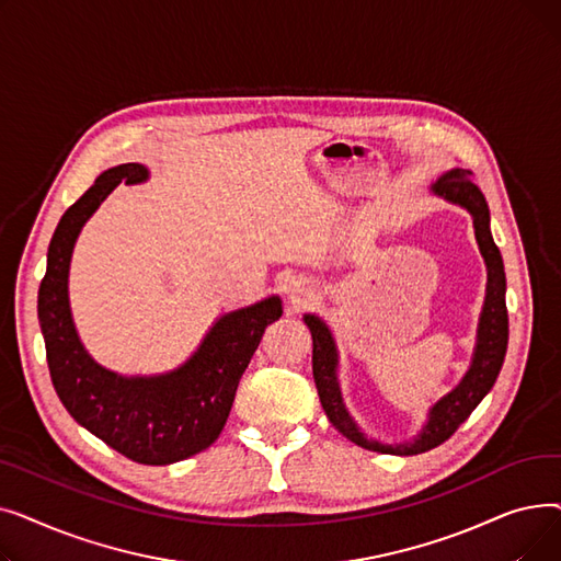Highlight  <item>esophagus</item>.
I'll return each mask as SVG.
<instances>
[{
  "mask_svg": "<svg viewBox=\"0 0 561 561\" xmlns=\"http://www.w3.org/2000/svg\"><path fill=\"white\" fill-rule=\"evenodd\" d=\"M286 293H288V298L293 300V302H302V300H307V296H309V286H307V282H302V279H293L290 284H288V288H286Z\"/></svg>",
  "mask_w": 561,
  "mask_h": 561,
  "instance_id": "obj_1",
  "label": "esophagus"
}]
</instances>
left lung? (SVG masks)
I'll return each instance as SVG.
<instances>
[{"label": "left lung", "instance_id": "8db88e82", "mask_svg": "<svg viewBox=\"0 0 561 561\" xmlns=\"http://www.w3.org/2000/svg\"><path fill=\"white\" fill-rule=\"evenodd\" d=\"M434 193L444 195L446 199L466 206L473 216L476 236L480 250L484 254L486 268H489V286H486V300L480 318V332H478V347L470 370L461 379V385L448 393L444 400L436 402L430 414V423L425 425L423 434L414 440V444H398V446H385L377 444L373 438H366L359 427L352 423L350 414L343 407L339 381H336V352L332 336L328 328L316 316H305V322L311 330L313 339V381L318 389V398L322 409L330 419V423L345 436L352 444H357L366 450L387 453V455H421L448 440L457 427L473 414V409L482 402V398L491 391L495 385L497 373L503 368L505 352H507V339H510V316L505 305V265L503 256H500L497 245L493 243V236L489 229V206L480 191V186L470 180V170H450L448 174L440 176L434 184Z\"/></svg>", "mask_w": 561, "mask_h": 561}]
</instances>
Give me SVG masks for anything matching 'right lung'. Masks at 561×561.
<instances>
[{
	"instance_id": "right-lung-1",
	"label": "right lung",
	"mask_w": 561,
	"mask_h": 561,
	"mask_svg": "<svg viewBox=\"0 0 561 561\" xmlns=\"http://www.w3.org/2000/svg\"><path fill=\"white\" fill-rule=\"evenodd\" d=\"M147 176L140 163L102 172L58 222L38 288V320L51 385L70 416L131 461L165 466L209 448L220 436L265 328L282 316L279 298L222 316L193 359L161 377H121L98 366L77 339L68 305V268L77 233L121 182Z\"/></svg>"
}]
</instances>
